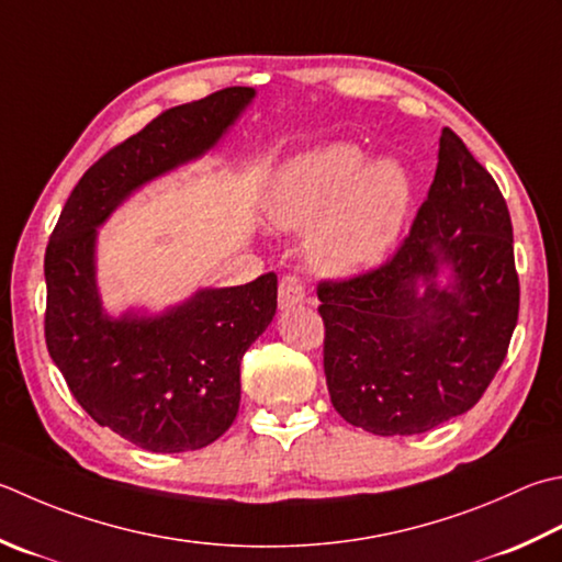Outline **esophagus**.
I'll return each mask as SVG.
<instances>
[{
    "instance_id": "34e87169",
    "label": "esophagus",
    "mask_w": 562,
    "mask_h": 562,
    "mask_svg": "<svg viewBox=\"0 0 562 562\" xmlns=\"http://www.w3.org/2000/svg\"><path fill=\"white\" fill-rule=\"evenodd\" d=\"M280 306L282 310H292L296 304L306 302V288L296 274H284L280 280Z\"/></svg>"
}]
</instances>
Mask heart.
Here are the masks:
<instances>
[{
	"label": "heart",
	"instance_id": "b5f03b06",
	"mask_svg": "<svg viewBox=\"0 0 562 562\" xmlns=\"http://www.w3.org/2000/svg\"><path fill=\"white\" fill-rule=\"evenodd\" d=\"M362 160L360 148L334 143L290 162L270 192L274 226L304 231L317 224L306 256L318 272L350 274L375 266L400 234L409 180L397 162Z\"/></svg>",
	"mask_w": 562,
	"mask_h": 562
}]
</instances>
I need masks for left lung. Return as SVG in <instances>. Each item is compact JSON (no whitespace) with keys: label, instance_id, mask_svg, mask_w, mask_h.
I'll return each mask as SVG.
<instances>
[{"label":"left lung","instance_id":"8db88e82","mask_svg":"<svg viewBox=\"0 0 562 562\" xmlns=\"http://www.w3.org/2000/svg\"><path fill=\"white\" fill-rule=\"evenodd\" d=\"M316 294L328 394L348 424L414 436L480 402L507 358L519 274L507 202L458 134L443 128L434 182L397 252L322 280Z\"/></svg>","mask_w":562,"mask_h":562}]
</instances>
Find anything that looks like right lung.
I'll use <instances>...</instances> for the list:
<instances>
[{"instance_id":"right-lung-1","label":"right lung","mask_w":562,"mask_h":562,"mask_svg":"<svg viewBox=\"0 0 562 562\" xmlns=\"http://www.w3.org/2000/svg\"><path fill=\"white\" fill-rule=\"evenodd\" d=\"M252 97L226 87L165 109L82 175L48 240V353L99 426L150 453L204 448L234 424L240 360L278 310V274L200 290L158 316L112 318L94 280L97 226L140 184L214 148Z\"/></svg>"}]
</instances>
